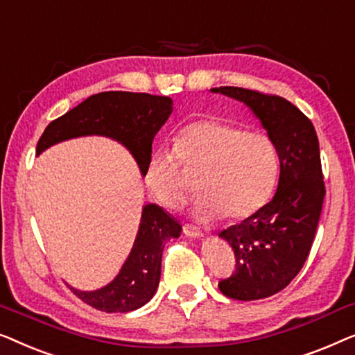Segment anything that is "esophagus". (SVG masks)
Here are the masks:
<instances>
[{
  "label": "esophagus",
  "mask_w": 355,
  "mask_h": 355,
  "mask_svg": "<svg viewBox=\"0 0 355 355\" xmlns=\"http://www.w3.org/2000/svg\"><path fill=\"white\" fill-rule=\"evenodd\" d=\"M183 233L189 238H201L202 236L201 230H199L198 227H194V225H188V223H187V225H183Z\"/></svg>",
  "instance_id": "esophagus-1"
}]
</instances>
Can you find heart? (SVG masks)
<instances>
[{"instance_id": "1", "label": "heart", "mask_w": 355, "mask_h": 355, "mask_svg": "<svg viewBox=\"0 0 355 355\" xmlns=\"http://www.w3.org/2000/svg\"><path fill=\"white\" fill-rule=\"evenodd\" d=\"M182 166L199 173L201 196L194 202V216L211 222L223 216L241 220L266 206L279 162L275 144L266 133L209 117L180 128L173 149L157 148L149 154L144 183L167 207H177L187 196Z\"/></svg>"}]
</instances>
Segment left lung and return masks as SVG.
Returning <instances> with one entry per match:
<instances>
[{"mask_svg": "<svg viewBox=\"0 0 355 355\" xmlns=\"http://www.w3.org/2000/svg\"><path fill=\"white\" fill-rule=\"evenodd\" d=\"M211 92L246 104L267 130L279 159L272 201L218 234L236 257V270L218 288L232 299L256 301L286 288L311 252L325 198L318 138L312 122L282 96L238 87Z\"/></svg>", "mask_w": 355, "mask_h": 355, "instance_id": "left-lung-1", "label": "left lung"}]
</instances>
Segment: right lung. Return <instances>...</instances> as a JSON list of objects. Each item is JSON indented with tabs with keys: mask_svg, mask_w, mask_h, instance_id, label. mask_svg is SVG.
I'll return each instance as SVG.
<instances>
[{
	"mask_svg": "<svg viewBox=\"0 0 355 355\" xmlns=\"http://www.w3.org/2000/svg\"><path fill=\"white\" fill-rule=\"evenodd\" d=\"M172 99L148 93L104 92L44 128L37 144V156L53 144L71 138L99 135L122 143L137 161L144 175V166L153 153V139L172 114ZM182 225L157 204L143 207L133 248L119 275L94 291L69 286L85 304L103 312L137 311L151 301L161 278L164 244L178 238Z\"/></svg>",
	"mask_w": 355,
	"mask_h": 355,
	"instance_id": "add662e5",
	"label": "right lung"
}]
</instances>
